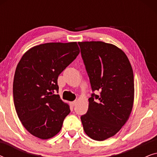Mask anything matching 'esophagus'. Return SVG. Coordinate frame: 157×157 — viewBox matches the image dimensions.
<instances>
[{"label":"esophagus","mask_w":157,"mask_h":157,"mask_svg":"<svg viewBox=\"0 0 157 157\" xmlns=\"http://www.w3.org/2000/svg\"><path fill=\"white\" fill-rule=\"evenodd\" d=\"M76 101H72V102H71L70 103V104H71V106L72 107H74L75 105H76Z\"/></svg>","instance_id":"34e87169"}]
</instances>
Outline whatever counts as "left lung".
<instances>
[{
  "mask_svg": "<svg viewBox=\"0 0 157 157\" xmlns=\"http://www.w3.org/2000/svg\"><path fill=\"white\" fill-rule=\"evenodd\" d=\"M92 94L83 130L94 140L114 136L128 121L134 99V74L129 60L117 46L102 41L78 42Z\"/></svg>",
  "mask_w": 157,
  "mask_h": 157,
  "instance_id": "left-lung-1",
  "label": "left lung"
}]
</instances>
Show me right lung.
Returning <instances> with one entry per match:
<instances>
[{
  "mask_svg": "<svg viewBox=\"0 0 157 157\" xmlns=\"http://www.w3.org/2000/svg\"><path fill=\"white\" fill-rule=\"evenodd\" d=\"M80 53L76 42L46 43L23 55L14 75L15 108L25 129L41 139L52 138L70 113L59 94L58 77Z\"/></svg>",
  "mask_w": 157,
  "mask_h": 157,
  "instance_id": "obj_1",
  "label": "right lung"
}]
</instances>
